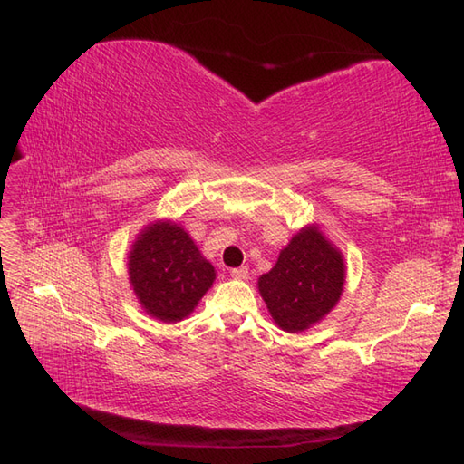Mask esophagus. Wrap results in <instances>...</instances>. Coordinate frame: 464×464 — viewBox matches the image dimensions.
Segmentation results:
<instances>
[{"mask_svg":"<svg viewBox=\"0 0 464 464\" xmlns=\"http://www.w3.org/2000/svg\"><path fill=\"white\" fill-rule=\"evenodd\" d=\"M231 276L237 280H245L248 276V268L246 266H239V268H231Z\"/></svg>","mask_w":464,"mask_h":464,"instance_id":"obj_1","label":"esophagus"}]
</instances>
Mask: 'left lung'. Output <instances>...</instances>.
Returning <instances> with one entry per match:
<instances>
[{"instance_id":"1","label":"left lung","mask_w":464,"mask_h":464,"mask_svg":"<svg viewBox=\"0 0 464 464\" xmlns=\"http://www.w3.org/2000/svg\"><path fill=\"white\" fill-rule=\"evenodd\" d=\"M345 284V263L317 227H305L284 248L258 290L272 319L288 334L304 331L327 315Z\"/></svg>"}]
</instances>
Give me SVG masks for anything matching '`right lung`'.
<instances>
[{"instance_id": "1", "label": "right lung", "mask_w": 464, "mask_h": 464, "mask_svg": "<svg viewBox=\"0 0 464 464\" xmlns=\"http://www.w3.org/2000/svg\"><path fill=\"white\" fill-rule=\"evenodd\" d=\"M129 278L150 315L162 322H180L211 288L216 270L182 227L154 223L133 245Z\"/></svg>"}]
</instances>
